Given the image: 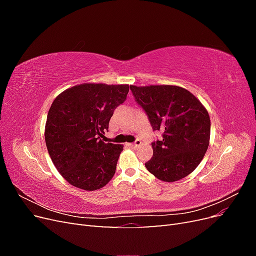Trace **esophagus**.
I'll return each mask as SVG.
<instances>
[{"label": "esophagus", "instance_id": "1", "mask_svg": "<svg viewBox=\"0 0 256 256\" xmlns=\"http://www.w3.org/2000/svg\"><path fill=\"white\" fill-rule=\"evenodd\" d=\"M141 140H140V138H136V140L132 143V144H129V145H132V146H134V147H136V146H140L141 145Z\"/></svg>", "mask_w": 256, "mask_h": 256}]
</instances>
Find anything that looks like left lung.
I'll return each mask as SVG.
<instances>
[{
    "label": "left lung",
    "instance_id": "left-lung-1",
    "mask_svg": "<svg viewBox=\"0 0 256 256\" xmlns=\"http://www.w3.org/2000/svg\"><path fill=\"white\" fill-rule=\"evenodd\" d=\"M130 90L162 140L152 142L154 154L145 164L158 180L173 182L192 173L205 156L210 138V118L200 100L176 85H150Z\"/></svg>",
    "mask_w": 256,
    "mask_h": 256
}]
</instances>
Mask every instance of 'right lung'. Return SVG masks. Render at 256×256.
Instances as JSON below:
<instances>
[{
	"mask_svg": "<svg viewBox=\"0 0 256 256\" xmlns=\"http://www.w3.org/2000/svg\"><path fill=\"white\" fill-rule=\"evenodd\" d=\"M128 92L127 84L83 83L53 100L46 122V145L60 174L74 187L98 190L114 176L124 146L100 138Z\"/></svg>",
	"mask_w": 256,
	"mask_h": 256,
	"instance_id": "1",
	"label": "right lung"
}]
</instances>
